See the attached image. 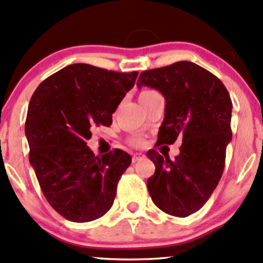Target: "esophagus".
<instances>
[{
  "instance_id": "1",
  "label": "esophagus",
  "mask_w": 263,
  "mask_h": 263,
  "mask_svg": "<svg viewBox=\"0 0 263 263\" xmlns=\"http://www.w3.org/2000/svg\"><path fill=\"white\" fill-rule=\"evenodd\" d=\"M142 158H143V155H142V153H134V155H132V162L134 163L141 161Z\"/></svg>"
}]
</instances>
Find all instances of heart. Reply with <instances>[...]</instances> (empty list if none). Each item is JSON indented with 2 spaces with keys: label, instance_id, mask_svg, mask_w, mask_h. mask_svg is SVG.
Here are the masks:
<instances>
[{
  "label": "heart",
  "instance_id": "b5f03b06",
  "mask_svg": "<svg viewBox=\"0 0 263 263\" xmlns=\"http://www.w3.org/2000/svg\"><path fill=\"white\" fill-rule=\"evenodd\" d=\"M152 92H156V91H152V90H143V91L140 93V98H143V96L149 95V93H152ZM129 143L134 144V146H141L142 140L140 137H132L131 140H129Z\"/></svg>",
  "mask_w": 263,
  "mask_h": 263
}]
</instances>
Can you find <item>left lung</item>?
I'll use <instances>...</instances> for the list:
<instances>
[{"mask_svg":"<svg viewBox=\"0 0 263 263\" xmlns=\"http://www.w3.org/2000/svg\"><path fill=\"white\" fill-rule=\"evenodd\" d=\"M137 86L152 87L164 96L157 143L172 144L178 137L183 141L173 161L155 149L147 152L156 165L147 188L159 209L185 218L206 203L224 172L232 138L230 95L215 75L185 60L143 71Z\"/></svg>","mask_w":263,"mask_h":263,"instance_id":"obj_1","label":"left lung"}]
</instances>
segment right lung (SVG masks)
Returning <instances> with one entry per match:
<instances>
[{
    "label": "right lung",
    "instance_id": "add662e5",
    "mask_svg": "<svg viewBox=\"0 0 263 263\" xmlns=\"http://www.w3.org/2000/svg\"><path fill=\"white\" fill-rule=\"evenodd\" d=\"M137 75L71 64L32 95L25 126L29 163L48 203L69 221H92L112 206L131 156L121 149L95 156L86 141L93 127L112 123Z\"/></svg>",
    "mask_w": 263,
    "mask_h": 263
}]
</instances>
